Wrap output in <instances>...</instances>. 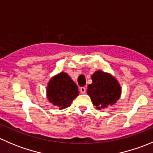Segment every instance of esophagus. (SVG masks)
Listing matches in <instances>:
<instances>
[{"label": "esophagus", "mask_w": 153, "mask_h": 153, "mask_svg": "<svg viewBox=\"0 0 153 153\" xmlns=\"http://www.w3.org/2000/svg\"><path fill=\"white\" fill-rule=\"evenodd\" d=\"M80 91H81V92L82 94L86 93V88L85 87H81L80 88Z\"/></svg>", "instance_id": "obj_1"}]
</instances>
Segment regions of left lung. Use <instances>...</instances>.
Wrapping results in <instances>:
<instances>
[{
    "label": "left lung",
    "instance_id": "1",
    "mask_svg": "<svg viewBox=\"0 0 153 153\" xmlns=\"http://www.w3.org/2000/svg\"><path fill=\"white\" fill-rule=\"evenodd\" d=\"M92 80L86 92L97 109H105L116 104L121 98V86L115 77L109 72L97 70L92 74Z\"/></svg>",
    "mask_w": 153,
    "mask_h": 153
}]
</instances>
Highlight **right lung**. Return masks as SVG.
Masks as SVG:
<instances>
[{
    "mask_svg": "<svg viewBox=\"0 0 153 153\" xmlns=\"http://www.w3.org/2000/svg\"><path fill=\"white\" fill-rule=\"evenodd\" d=\"M47 97L49 103L59 107L67 108L79 95L77 84L67 72H61L49 79L47 89Z\"/></svg>",
    "mask_w": 153,
    "mask_h": 153,
    "instance_id": "right-lung-1",
    "label": "right lung"
}]
</instances>
